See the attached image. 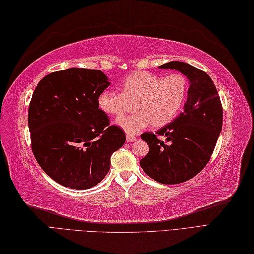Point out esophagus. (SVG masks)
<instances>
[{
	"instance_id": "obj_1",
	"label": "esophagus",
	"mask_w": 254,
	"mask_h": 254,
	"mask_svg": "<svg viewBox=\"0 0 254 254\" xmlns=\"http://www.w3.org/2000/svg\"><path fill=\"white\" fill-rule=\"evenodd\" d=\"M136 137L133 135H127V141H135Z\"/></svg>"
}]
</instances>
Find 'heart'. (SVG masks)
<instances>
[{"mask_svg":"<svg viewBox=\"0 0 254 254\" xmlns=\"http://www.w3.org/2000/svg\"><path fill=\"white\" fill-rule=\"evenodd\" d=\"M121 92L105 88L98 96V105L111 116L125 113L128 101L134 102L132 115L119 116L115 124L127 134L148 127L166 126L181 113L187 99L189 83L181 72L161 77L148 71H135L120 84Z\"/></svg>","mask_w":254,"mask_h":254,"instance_id":"b5f03b06","label":"heart"}]
</instances>
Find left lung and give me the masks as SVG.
Instances as JSON below:
<instances>
[{
	"label": "left lung",
	"mask_w": 254,
	"mask_h": 254,
	"mask_svg": "<svg viewBox=\"0 0 254 254\" xmlns=\"http://www.w3.org/2000/svg\"><path fill=\"white\" fill-rule=\"evenodd\" d=\"M158 67L181 71L189 80L190 87L178 117L155 134L141 135L150 150L140 166L157 183L177 185L197 175L210 160L223 127V108L207 72L179 61ZM158 135H165L166 141H160Z\"/></svg>",
	"instance_id": "left-lung-1"
}]
</instances>
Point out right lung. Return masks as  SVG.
I'll list each match as a JSON object with an SVG mask.
<instances>
[{
  "label": "right lung",
  "mask_w": 254,
  "mask_h": 254,
  "mask_svg": "<svg viewBox=\"0 0 254 254\" xmlns=\"http://www.w3.org/2000/svg\"><path fill=\"white\" fill-rule=\"evenodd\" d=\"M111 84L98 69L54 71L38 83L28 109L31 150L56 183L86 190L108 174L111 156L126 142L110 126L98 96Z\"/></svg>",
  "instance_id": "add662e5"
}]
</instances>
